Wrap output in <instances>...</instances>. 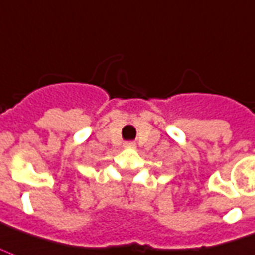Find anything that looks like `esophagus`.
Segmentation results:
<instances>
[{
	"label": "esophagus",
	"instance_id": "34e87169",
	"mask_svg": "<svg viewBox=\"0 0 255 255\" xmlns=\"http://www.w3.org/2000/svg\"><path fill=\"white\" fill-rule=\"evenodd\" d=\"M124 147H126V148H135V143H133V141H126V143H124Z\"/></svg>",
	"mask_w": 255,
	"mask_h": 255
}]
</instances>
